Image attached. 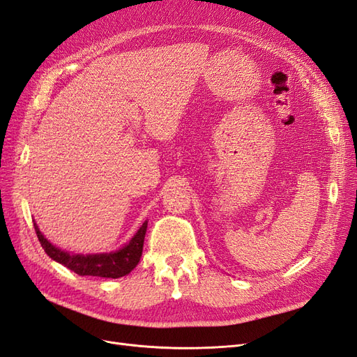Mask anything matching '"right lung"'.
<instances>
[{"instance_id":"1","label":"right lung","mask_w":357,"mask_h":357,"mask_svg":"<svg viewBox=\"0 0 357 357\" xmlns=\"http://www.w3.org/2000/svg\"><path fill=\"white\" fill-rule=\"evenodd\" d=\"M36 234L41 247L45 248L47 256L53 261L67 266L71 271L79 275H93V277H105V278H119L129 274L138 265L139 257L143 255V244L147 229V222L143 223L142 228L134 235V238L129 241L121 250L114 253L105 255H71L68 252L59 250L53 244H50L45 235L34 225Z\"/></svg>"}]
</instances>
